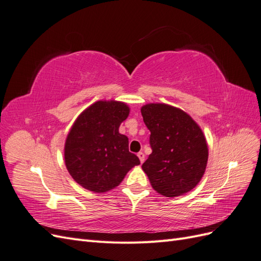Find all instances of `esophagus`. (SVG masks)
I'll return each mask as SVG.
<instances>
[{
  "instance_id": "34e87169",
  "label": "esophagus",
  "mask_w": 261,
  "mask_h": 261,
  "mask_svg": "<svg viewBox=\"0 0 261 261\" xmlns=\"http://www.w3.org/2000/svg\"><path fill=\"white\" fill-rule=\"evenodd\" d=\"M137 155H138V158H139V160H140V163H143L144 161H145V154H144V152H138L137 153Z\"/></svg>"
}]
</instances>
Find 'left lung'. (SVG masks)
<instances>
[{
  "label": "left lung",
  "instance_id": "left-lung-1",
  "mask_svg": "<svg viewBox=\"0 0 261 261\" xmlns=\"http://www.w3.org/2000/svg\"><path fill=\"white\" fill-rule=\"evenodd\" d=\"M152 152L143 164L154 191L165 197L186 194L199 183L208 161V146L193 118L168 105L141 108Z\"/></svg>",
  "mask_w": 261,
  "mask_h": 261
}]
</instances>
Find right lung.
Returning a JSON list of instances; mask_svg holds the SVG:
<instances>
[{
	"label": "right lung",
	"instance_id": "right-lung-1",
	"mask_svg": "<svg viewBox=\"0 0 261 261\" xmlns=\"http://www.w3.org/2000/svg\"><path fill=\"white\" fill-rule=\"evenodd\" d=\"M129 109L117 101H98L77 118L65 143V164L84 188L103 193L123 180L133 167L140 164L129 152L128 138L118 133Z\"/></svg>",
	"mask_w": 261,
	"mask_h": 261
}]
</instances>
